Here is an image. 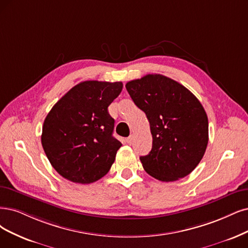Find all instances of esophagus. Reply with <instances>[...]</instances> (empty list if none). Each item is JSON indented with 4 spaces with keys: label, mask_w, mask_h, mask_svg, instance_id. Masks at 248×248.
Instances as JSON below:
<instances>
[{
    "label": "esophagus",
    "mask_w": 248,
    "mask_h": 248,
    "mask_svg": "<svg viewBox=\"0 0 248 248\" xmlns=\"http://www.w3.org/2000/svg\"><path fill=\"white\" fill-rule=\"evenodd\" d=\"M133 140H134V136H133V135H131V136L129 137V138H126V142H127V144H132Z\"/></svg>",
    "instance_id": "34e87169"
}]
</instances>
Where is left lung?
Wrapping results in <instances>:
<instances>
[{
  "mask_svg": "<svg viewBox=\"0 0 248 248\" xmlns=\"http://www.w3.org/2000/svg\"><path fill=\"white\" fill-rule=\"evenodd\" d=\"M125 88L150 124L152 149L140 157L144 170L162 182L188 176L202 159L208 143V119L199 100L161 75L131 80Z\"/></svg>",
  "mask_w": 248,
  "mask_h": 248,
  "instance_id": "1",
  "label": "left lung"
}]
</instances>
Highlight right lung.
Instances as JSON below:
<instances>
[{"label":"right lung","mask_w":248,"mask_h":248,"mask_svg":"<svg viewBox=\"0 0 248 248\" xmlns=\"http://www.w3.org/2000/svg\"><path fill=\"white\" fill-rule=\"evenodd\" d=\"M123 82L86 80L70 89L50 110L42 133L44 151L60 176L90 184L104 177L122 143L112 136L108 106Z\"/></svg>","instance_id":"right-lung-1"}]
</instances>
